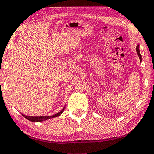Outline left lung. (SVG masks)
<instances>
[{
  "instance_id": "1",
  "label": "left lung",
  "mask_w": 154,
  "mask_h": 154,
  "mask_svg": "<svg viewBox=\"0 0 154 154\" xmlns=\"http://www.w3.org/2000/svg\"><path fill=\"white\" fill-rule=\"evenodd\" d=\"M136 52H137V54L138 57H139L140 58V60H141V55L140 54V51H139V45H137V46H136Z\"/></svg>"
}]
</instances>
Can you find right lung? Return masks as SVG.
Wrapping results in <instances>:
<instances>
[{
  "mask_svg": "<svg viewBox=\"0 0 154 154\" xmlns=\"http://www.w3.org/2000/svg\"><path fill=\"white\" fill-rule=\"evenodd\" d=\"M64 109H65V107H64L63 109H62V111H60L59 113H56V114H54L53 116H26L23 114H22V115L23 116L26 118V119L32 121V122H41V121H45V120H47V119H52V118L58 116H60L63 113V112Z\"/></svg>",
  "mask_w": 154,
  "mask_h": 154,
  "instance_id": "right-lung-1",
  "label": "right lung"
}]
</instances>
